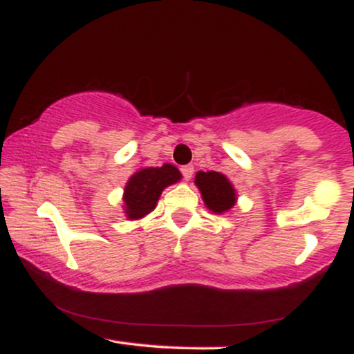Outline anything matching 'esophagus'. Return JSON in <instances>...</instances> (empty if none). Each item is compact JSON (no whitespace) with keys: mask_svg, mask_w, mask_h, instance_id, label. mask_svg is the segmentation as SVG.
<instances>
[{"mask_svg":"<svg viewBox=\"0 0 354 354\" xmlns=\"http://www.w3.org/2000/svg\"><path fill=\"white\" fill-rule=\"evenodd\" d=\"M193 173H194V168H193V165H185L181 168V174H183V178H185L186 181H189L191 178H193Z\"/></svg>","mask_w":354,"mask_h":354,"instance_id":"esophagus-1","label":"esophagus"}]
</instances>
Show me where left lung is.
Returning a JSON list of instances; mask_svg holds the SVG:
<instances>
[{
    "label": "left lung",
    "mask_w": 354,
    "mask_h": 354,
    "mask_svg": "<svg viewBox=\"0 0 354 354\" xmlns=\"http://www.w3.org/2000/svg\"><path fill=\"white\" fill-rule=\"evenodd\" d=\"M196 186L201 191L205 205L213 213H225L231 206H234L236 194L231 183L226 180L225 174L216 171H200L196 173Z\"/></svg>",
    "instance_id": "left-lung-1"
}]
</instances>
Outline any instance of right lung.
Segmentation results:
<instances>
[{"label": "right lung", "instance_id": "obj_1", "mask_svg": "<svg viewBox=\"0 0 354 354\" xmlns=\"http://www.w3.org/2000/svg\"><path fill=\"white\" fill-rule=\"evenodd\" d=\"M181 178V173L173 165L161 168H145L129 178L124 188V211L129 219L143 218L154 209L161 191Z\"/></svg>", "mask_w": 354, "mask_h": 354}]
</instances>
